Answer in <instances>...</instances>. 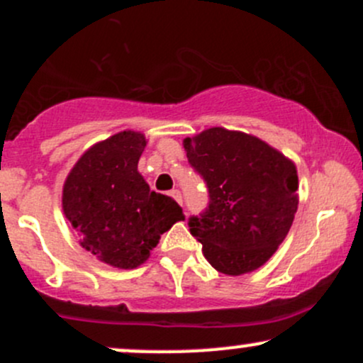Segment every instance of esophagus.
<instances>
[{"label":"esophagus","instance_id":"obj_1","mask_svg":"<svg viewBox=\"0 0 363 363\" xmlns=\"http://www.w3.org/2000/svg\"><path fill=\"white\" fill-rule=\"evenodd\" d=\"M170 196H172V199L175 200V202H177V203L181 205V207H182V195H181V191H179V189H172V191H170Z\"/></svg>","mask_w":363,"mask_h":363}]
</instances>
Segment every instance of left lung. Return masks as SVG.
Masks as SVG:
<instances>
[{
	"label": "left lung",
	"mask_w": 363,
	"mask_h": 363,
	"mask_svg": "<svg viewBox=\"0 0 363 363\" xmlns=\"http://www.w3.org/2000/svg\"><path fill=\"white\" fill-rule=\"evenodd\" d=\"M182 145L208 189V207L188 223L207 262L226 276L259 269L294 223L295 163L258 137L225 128H208Z\"/></svg>",
	"instance_id": "1"
}]
</instances>
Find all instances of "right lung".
Masks as SVG:
<instances>
[{
	"label": "right lung",
	"instance_id": "add662e5",
	"mask_svg": "<svg viewBox=\"0 0 363 363\" xmlns=\"http://www.w3.org/2000/svg\"><path fill=\"white\" fill-rule=\"evenodd\" d=\"M147 140L121 131L87 149L63 186V212L80 246L117 269H137L161 233L184 219L174 199L151 191L138 172Z\"/></svg>",
	"mask_w": 363,
	"mask_h": 363
}]
</instances>
